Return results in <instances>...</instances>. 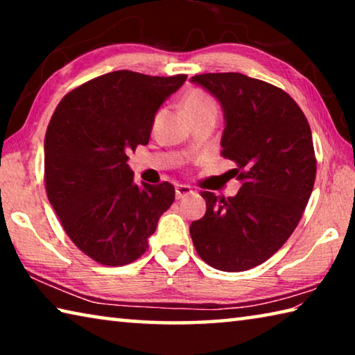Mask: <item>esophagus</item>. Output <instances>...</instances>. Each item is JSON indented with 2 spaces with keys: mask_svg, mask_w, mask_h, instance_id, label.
<instances>
[{
  "mask_svg": "<svg viewBox=\"0 0 355 355\" xmlns=\"http://www.w3.org/2000/svg\"><path fill=\"white\" fill-rule=\"evenodd\" d=\"M189 194H192V189L189 188V186H186V184H178L177 188H175V196H177V199H183V197L189 196Z\"/></svg>",
  "mask_w": 355,
  "mask_h": 355,
  "instance_id": "esophagus-1",
  "label": "esophagus"
}]
</instances>
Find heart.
Returning a JSON list of instances; mask_svg holds the SVG:
<instances>
[{
	"label": "heart",
	"mask_w": 355,
	"mask_h": 355,
	"mask_svg": "<svg viewBox=\"0 0 355 355\" xmlns=\"http://www.w3.org/2000/svg\"><path fill=\"white\" fill-rule=\"evenodd\" d=\"M183 111L186 116H194L200 112H216L214 100L202 91H191L183 100Z\"/></svg>",
	"instance_id": "obj_1"
}]
</instances>
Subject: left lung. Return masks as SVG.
I'll list each match as a JSON object with an SVG mask.
<instances>
[{
  "label": "left lung",
  "instance_id": "8db88e82",
  "mask_svg": "<svg viewBox=\"0 0 355 355\" xmlns=\"http://www.w3.org/2000/svg\"><path fill=\"white\" fill-rule=\"evenodd\" d=\"M224 112L220 155L235 161L233 197L203 191L207 213L189 233L197 254L219 271L239 272L272 257L299 224L316 177L310 125L282 89L241 73H203Z\"/></svg>",
  "mask_w": 355,
  "mask_h": 355
}]
</instances>
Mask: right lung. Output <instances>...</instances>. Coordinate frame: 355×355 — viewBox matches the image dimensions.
<instances>
[{
	"mask_svg": "<svg viewBox=\"0 0 355 355\" xmlns=\"http://www.w3.org/2000/svg\"><path fill=\"white\" fill-rule=\"evenodd\" d=\"M186 75L117 70L87 81L58 105L45 135L46 196L78 249L123 266L148 248L175 188L136 184L128 153L147 146L155 116Z\"/></svg>",
	"mask_w": 355,
	"mask_h": 355,
	"instance_id": "obj_1",
	"label": "right lung"
}]
</instances>
